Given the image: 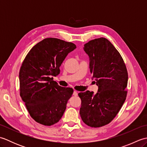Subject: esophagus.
Wrapping results in <instances>:
<instances>
[{"label": "esophagus", "mask_w": 147, "mask_h": 147, "mask_svg": "<svg viewBox=\"0 0 147 147\" xmlns=\"http://www.w3.org/2000/svg\"><path fill=\"white\" fill-rule=\"evenodd\" d=\"M73 95L77 96V95H78V92H77L76 91H74V92H73Z\"/></svg>", "instance_id": "34e87169"}]
</instances>
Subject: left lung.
Here are the masks:
<instances>
[{"instance_id": "1", "label": "left lung", "mask_w": 147, "mask_h": 147, "mask_svg": "<svg viewBox=\"0 0 147 147\" xmlns=\"http://www.w3.org/2000/svg\"><path fill=\"white\" fill-rule=\"evenodd\" d=\"M84 51L90 58V69L98 92L78 93L80 114L84 123L99 127L110 123L120 111L127 96L128 74L119 52L105 38L90 40Z\"/></svg>"}]
</instances>
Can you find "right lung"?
<instances>
[{
  "instance_id": "1",
  "label": "right lung",
  "mask_w": 147,
  "mask_h": 147,
  "mask_svg": "<svg viewBox=\"0 0 147 147\" xmlns=\"http://www.w3.org/2000/svg\"><path fill=\"white\" fill-rule=\"evenodd\" d=\"M76 48L73 43L55 38H45L28 53L20 68V96L30 116L44 126L61 119L73 89L59 86L52 76L69 53Z\"/></svg>"
}]
</instances>
